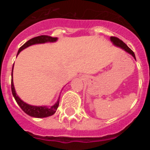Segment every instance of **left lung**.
Listing matches in <instances>:
<instances>
[{"label": "left lung", "mask_w": 150, "mask_h": 150, "mask_svg": "<svg viewBox=\"0 0 150 150\" xmlns=\"http://www.w3.org/2000/svg\"><path fill=\"white\" fill-rule=\"evenodd\" d=\"M110 40L112 43L116 45V46H119V47H120V48L123 49L124 50H125L126 52H128V53H130L131 55H132V56H133L134 58L136 59V58H135V55H134V52L132 51V50H131V49H130L129 47H128V46H127V45L125 44V43L122 40L119 39V38H116V37H111Z\"/></svg>", "instance_id": "left-lung-1"}]
</instances>
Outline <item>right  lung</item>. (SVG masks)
<instances>
[{
    "label": "right lung",
    "instance_id": "add662e5",
    "mask_svg": "<svg viewBox=\"0 0 150 150\" xmlns=\"http://www.w3.org/2000/svg\"><path fill=\"white\" fill-rule=\"evenodd\" d=\"M57 40V38H52L51 36L48 35H40L38 36V37H35V38H32V39L29 40L26 42L25 44L22 45L21 46L19 50L18 51V54L22 51V50L25 49L26 47L29 46H31V45L36 44V43H46V42H55ZM17 54V55H18ZM13 69H12V79H11V90L12 93H13V97L15 100H16L17 104L19 105V107H21V109L24 111V112L27 113L28 115L30 116H33V117L36 118H44V117H48V116H52L53 115L55 112H56L58 107L59 105V98L58 100V101L56 102V104L55 105L52 106L50 108H47L46 107H36V106H31L27 104L26 103H25L24 101H22L18 97V95H16L15 91V88H14V86H13Z\"/></svg>",
    "mask_w": 150,
    "mask_h": 150
}]
</instances>
